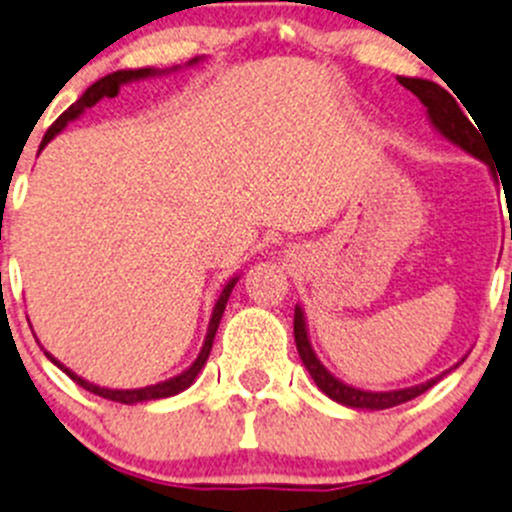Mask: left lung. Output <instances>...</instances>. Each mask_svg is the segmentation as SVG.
Masks as SVG:
<instances>
[{
    "label": "left lung",
    "instance_id": "left-lung-1",
    "mask_svg": "<svg viewBox=\"0 0 512 512\" xmlns=\"http://www.w3.org/2000/svg\"><path fill=\"white\" fill-rule=\"evenodd\" d=\"M399 84L404 86V89H409L411 94L426 106L428 121H431V126L436 128L446 141L456 143L458 148L471 153L473 158L488 163V151H485L483 138H480L483 133H478L476 128H473V123L468 121L466 113L461 111L456 98L448 94L443 86H438L436 81H428V79H411V76H399ZM294 342H297V352H299V359H302L304 369L309 371V376H312L314 384H317V389L322 391V394H327L329 399L337 401V404L349 406V409H364V411L391 409V406H399V404H406V401L416 399V396H421L423 391H428L433 384H438L448 371L461 366L463 359H466V356H463L458 364H453L448 371L428 379L426 384H416V386H409V389H394V391H366V389H356V386L344 384L342 379H337V376H334L332 371L317 359V354H314L312 349V342H309L304 309L299 307V304L294 307Z\"/></svg>",
    "mask_w": 512,
    "mask_h": 512
}]
</instances>
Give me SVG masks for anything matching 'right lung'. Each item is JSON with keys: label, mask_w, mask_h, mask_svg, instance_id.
Returning a JSON list of instances; mask_svg holds the SVG:
<instances>
[{"label": "right lung", "mask_w": 512, "mask_h": 512, "mask_svg": "<svg viewBox=\"0 0 512 512\" xmlns=\"http://www.w3.org/2000/svg\"><path fill=\"white\" fill-rule=\"evenodd\" d=\"M198 61H203V59H200V56H195V59H190L188 64H185V66H195V64H198ZM178 69H180V66H173V69H151V66H148V69H121V71H113V74L103 76V79H98L94 86H89V89L84 91V96H81L79 101L71 103V106L66 108V111L61 113V116L56 118L54 123H51V128H49V131H46L44 141H41L39 151H44L46 143H49L51 138H54V136H59V133L64 131V128L69 126L71 121H76V118H79L81 113L86 111V108L96 106V103L101 101V98H113V96H118V89H121L123 84H133V81L153 79V76L170 74V71H178ZM237 280H240V275L232 277V280L227 282V285L223 287V292H220L218 302H215V307H213V317H210V324H208V334H205V342H203V349H200L198 359H195L193 364L188 366V369L180 371L178 376H173V379L160 381V384L143 386V389H106V386H96V384H91V381L81 379L79 374H74V371H71L69 366L61 364V361H59V359H54V356H51L49 352H44V354L49 356L51 364H56V366H59L61 371H66V374H69L71 379L76 381V384L84 386V389H86V391H91V394L103 396V399H108V401H118V404H131V406H133V404H141V401L168 399V396H175V394H180V391L188 389V386L193 384L195 379H198L200 371H203L205 361H208V356H210V349H213V339H215V334H218L220 319H223L225 304H227V299H230L232 287L237 285Z\"/></svg>", "instance_id": "1"}]
</instances>
